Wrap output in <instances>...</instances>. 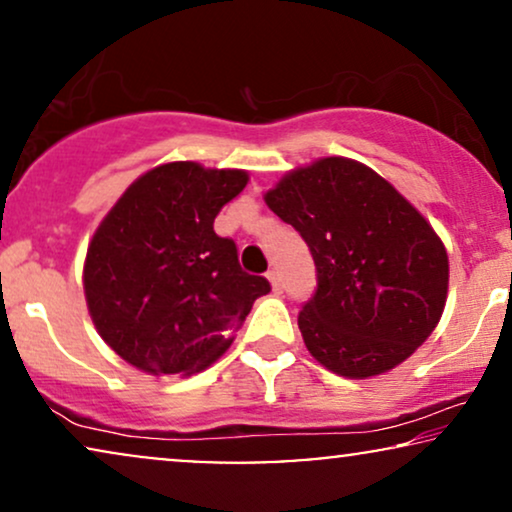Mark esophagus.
Here are the masks:
<instances>
[{"instance_id":"esophagus-1","label":"esophagus","mask_w":512,"mask_h":512,"mask_svg":"<svg viewBox=\"0 0 512 512\" xmlns=\"http://www.w3.org/2000/svg\"><path fill=\"white\" fill-rule=\"evenodd\" d=\"M266 277H268L270 287H273V292H282V280H280V273H277V270H270Z\"/></svg>"}]
</instances>
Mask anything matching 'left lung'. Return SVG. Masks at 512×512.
<instances>
[{
	"instance_id": "8db88e82",
	"label": "left lung",
	"mask_w": 512,
	"mask_h": 512,
	"mask_svg": "<svg viewBox=\"0 0 512 512\" xmlns=\"http://www.w3.org/2000/svg\"><path fill=\"white\" fill-rule=\"evenodd\" d=\"M263 199L313 254L318 289L299 330L315 361L368 380L413 356L449 294V254L430 220L382 175L344 156L289 170Z\"/></svg>"
}]
</instances>
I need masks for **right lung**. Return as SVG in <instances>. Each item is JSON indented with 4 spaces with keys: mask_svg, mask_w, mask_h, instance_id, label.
Returning a JSON list of instances; mask_svg holds the SVG:
<instances>
[{
    "mask_svg": "<svg viewBox=\"0 0 512 512\" xmlns=\"http://www.w3.org/2000/svg\"><path fill=\"white\" fill-rule=\"evenodd\" d=\"M249 182L239 168L170 161L147 170L111 206L82 266L99 337L147 375H194L230 349L266 277L239 268L213 220Z\"/></svg>",
    "mask_w": 512,
    "mask_h": 512,
    "instance_id": "add662e5",
    "label": "right lung"
}]
</instances>
